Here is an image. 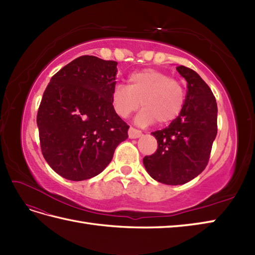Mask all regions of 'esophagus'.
Wrapping results in <instances>:
<instances>
[{
    "mask_svg": "<svg viewBox=\"0 0 255 255\" xmlns=\"http://www.w3.org/2000/svg\"><path fill=\"white\" fill-rule=\"evenodd\" d=\"M141 131L140 130H138V129H136V128H133V127H130L128 129V136H129V138H131V139H136V138H139L140 136H141Z\"/></svg>",
    "mask_w": 255,
    "mask_h": 255,
    "instance_id": "obj_1",
    "label": "esophagus"
}]
</instances>
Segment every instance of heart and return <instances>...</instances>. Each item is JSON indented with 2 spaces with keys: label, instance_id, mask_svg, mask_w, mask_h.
<instances>
[{
  "label": "heart",
  "instance_id": "heart-1",
  "mask_svg": "<svg viewBox=\"0 0 255 255\" xmlns=\"http://www.w3.org/2000/svg\"><path fill=\"white\" fill-rule=\"evenodd\" d=\"M141 102L143 110L137 117L140 125L156 123L166 125L180 115L185 103V90L178 80L155 69L133 72L127 86L118 84L113 89L111 103L119 117L127 118L136 112Z\"/></svg>",
  "mask_w": 255,
  "mask_h": 255
}]
</instances>
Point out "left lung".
Listing matches in <instances>:
<instances>
[{
  "label": "left lung",
  "mask_w": 255,
  "mask_h": 255,
  "mask_svg": "<svg viewBox=\"0 0 255 255\" xmlns=\"http://www.w3.org/2000/svg\"><path fill=\"white\" fill-rule=\"evenodd\" d=\"M176 70L187 82L184 107L170 126L151 132L158 149L143 158L150 176L167 185H181L200 174L217 136L218 110L213 92L194 70L184 66Z\"/></svg>",
  "instance_id": "8db88e82"
}]
</instances>
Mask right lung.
I'll use <instances>...</instances> for the list:
<instances>
[{
	"instance_id": "obj_1",
	"label": "right lung",
	"mask_w": 255,
	"mask_h": 255,
	"mask_svg": "<svg viewBox=\"0 0 255 255\" xmlns=\"http://www.w3.org/2000/svg\"><path fill=\"white\" fill-rule=\"evenodd\" d=\"M117 62L81 56L53 75L37 113L42 155L70 181L96 176L110 164L129 126L114 112Z\"/></svg>"
}]
</instances>
